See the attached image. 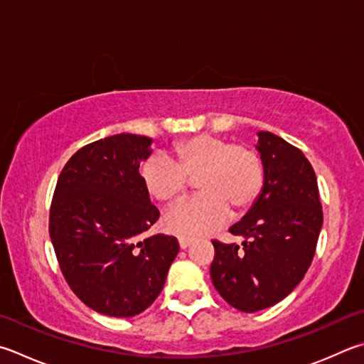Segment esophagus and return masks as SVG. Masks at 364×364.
I'll return each instance as SVG.
<instances>
[{
    "label": "esophagus",
    "instance_id": "esophagus-1",
    "mask_svg": "<svg viewBox=\"0 0 364 364\" xmlns=\"http://www.w3.org/2000/svg\"><path fill=\"white\" fill-rule=\"evenodd\" d=\"M178 243H180V248L181 250H186L188 247H191V243H193V240H191V239H183V237H181V239L178 240Z\"/></svg>",
    "mask_w": 364,
    "mask_h": 364
}]
</instances>
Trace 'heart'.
<instances>
[{"label": "heart", "instance_id": "b5f03b06", "mask_svg": "<svg viewBox=\"0 0 364 364\" xmlns=\"http://www.w3.org/2000/svg\"><path fill=\"white\" fill-rule=\"evenodd\" d=\"M196 176L197 194L165 216L168 232L183 239L207 235L230 216L253 207L264 186L259 156L243 144H230L215 135H194L176 141L170 157L154 154L143 164L141 183L162 203L180 200L188 178Z\"/></svg>", "mask_w": 364, "mask_h": 364}]
</instances>
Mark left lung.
Here are the masks:
<instances>
[{
  "label": "left lung",
  "mask_w": 364,
  "mask_h": 364,
  "mask_svg": "<svg viewBox=\"0 0 364 364\" xmlns=\"http://www.w3.org/2000/svg\"><path fill=\"white\" fill-rule=\"evenodd\" d=\"M264 168L259 197L229 232L242 247L213 240L210 275L230 306L253 314L293 291L312 264L323 224L318 184L301 149L270 132H257Z\"/></svg>",
  "instance_id": "1"
}]
</instances>
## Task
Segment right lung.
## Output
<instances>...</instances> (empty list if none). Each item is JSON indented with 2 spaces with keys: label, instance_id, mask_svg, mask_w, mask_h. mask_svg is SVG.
Here are the masks:
<instances>
[{
  "label": "right lung",
  "instance_id": "obj_1",
  "mask_svg": "<svg viewBox=\"0 0 364 364\" xmlns=\"http://www.w3.org/2000/svg\"><path fill=\"white\" fill-rule=\"evenodd\" d=\"M151 143L119 134L76 151L50 205L49 234L65 280L85 306L117 318L156 301L180 251L171 235L138 240L159 218L140 175Z\"/></svg>",
  "mask_w": 364,
  "mask_h": 364
}]
</instances>
